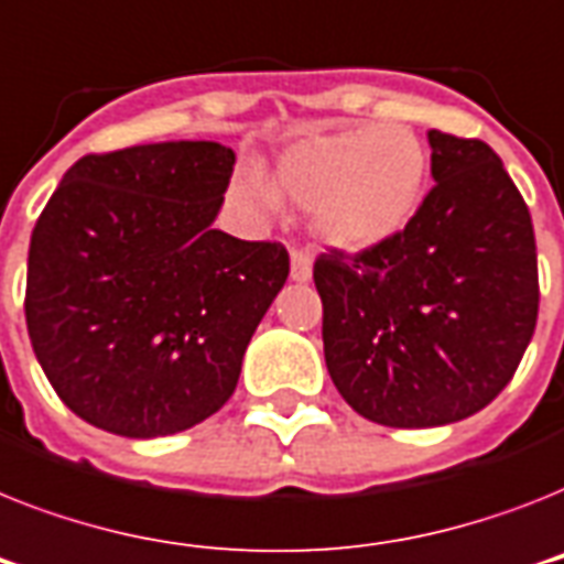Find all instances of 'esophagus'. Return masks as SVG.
<instances>
[{
	"mask_svg": "<svg viewBox=\"0 0 564 564\" xmlns=\"http://www.w3.org/2000/svg\"><path fill=\"white\" fill-rule=\"evenodd\" d=\"M292 281L297 283H306L313 278V254L306 249H292Z\"/></svg>",
	"mask_w": 564,
	"mask_h": 564,
	"instance_id": "obj_1",
	"label": "esophagus"
}]
</instances>
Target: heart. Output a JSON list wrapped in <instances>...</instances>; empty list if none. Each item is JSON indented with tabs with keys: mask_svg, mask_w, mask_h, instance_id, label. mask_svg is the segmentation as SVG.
Returning a JSON list of instances; mask_svg holds the SVG:
<instances>
[{
	"mask_svg": "<svg viewBox=\"0 0 564 564\" xmlns=\"http://www.w3.org/2000/svg\"><path fill=\"white\" fill-rule=\"evenodd\" d=\"M429 182V150L402 123H350L310 130L278 153L274 191L313 214L315 235L347 254L379 249L414 219ZM231 194L251 210H272L260 178L242 176Z\"/></svg>",
	"mask_w": 564,
	"mask_h": 564,
	"instance_id": "obj_1",
	"label": "heart"
}]
</instances>
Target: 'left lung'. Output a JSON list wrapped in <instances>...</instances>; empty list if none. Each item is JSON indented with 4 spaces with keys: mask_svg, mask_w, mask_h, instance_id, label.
<instances>
[{
    "mask_svg": "<svg viewBox=\"0 0 564 564\" xmlns=\"http://www.w3.org/2000/svg\"><path fill=\"white\" fill-rule=\"evenodd\" d=\"M434 187L379 249H329L313 267L324 359L356 414L432 429L487 409L539 315L530 210L496 150L429 130Z\"/></svg>",
    "mask_w": 564,
    "mask_h": 564,
    "instance_id": "8db88e82",
    "label": "left lung"
}]
</instances>
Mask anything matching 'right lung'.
Segmentation results:
<instances>
[{
    "instance_id": "right-lung-1",
    "label": "right lung",
    "mask_w": 564,
    "mask_h": 564,
    "mask_svg": "<svg viewBox=\"0 0 564 564\" xmlns=\"http://www.w3.org/2000/svg\"><path fill=\"white\" fill-rule=\"evenodd\" d=\"M235 150L159 141L89 153L36 219L25 322L36 361L80 420L164 437L217 414L290 274L281 242L217 219Z\"/></svg>"
}]
</instances>
